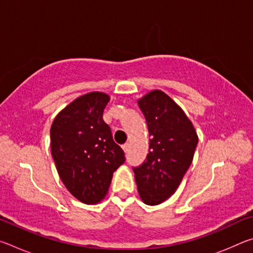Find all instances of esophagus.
<instances>
[{
  "label": "esophagus",
  "instance_id": "esophagus-1",
  "mask_svg": "<svg viewBox=\"0 0 253 253\" xmlns=\"http://www.w3.org/2000/svg\"><path fill=\"white\" fill-rule=\"evenodd\" d=\"M122 147H123V149H124V152H125V153H126L127 151H128V144H127V143H126V144H124Z\"/></svg>",
  "mask_w": 253,
  "mask_h": 253
}]
</instances>
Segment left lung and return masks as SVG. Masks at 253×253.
I'll list each match as a JSON object with an SVG mask.
<instances>
[{"label": "left lung", "mask_w": 253, "mask_h": 253, "mask_svg": "<svg viewBox=\"0 0 253 253\" xmlns=\"http://www.w3.org/2000/svg\"><path fill=\"white\" fill-rule=\"evenodd\" d=\"M138 106L151 139L146 160L132 169L140 199L157 205L175 193L192 164L199 138L185 113L165 92H148Z\"/></svg>", "instance_id": "obj_1"}]
</instances>
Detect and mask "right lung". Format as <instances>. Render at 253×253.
I'll return each mask as SVG.
<instances>
[{"instance_id":"1","label":"right lung","mask_w":253,"mask_h":253,"mask_svg":"<svg viewBox=\"0 0 253 253\" xmlns=\"http://www.w3.org/2000/svg\"><path fill=\"white\" fill-rule=\"evenodd\" d=\"M109 96L95 91L77 98L54 118L50 129L51 153L68 191L85 204L105 198L113 173L125 162L102 119Z\"/></svg>"}]
</instances>
